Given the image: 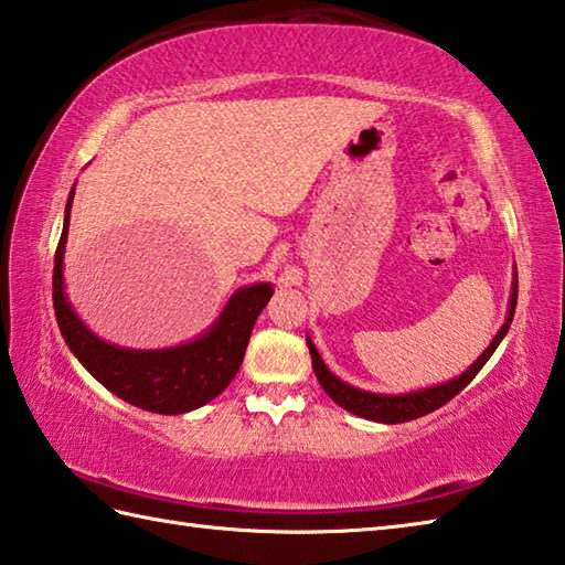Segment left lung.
Listing matches in <instances>:
<instances>
[{
	"mask_svg": "<svg viewBox=\"0 0 565 565\" xmlns=\"http://www.w3.org/2000/svg\"><path fill=\"white\" fill-rule=\"evenodd\" d=\"M514 306H518V267L512 271V291H510V303H508V316L502 328L495 332L493 342H490L483 354L476 359V362L468 366L463 374L454 376L449 381L435 383V386L427 388H417V391H407V393H371L364 388H356L352 383H347L342 379H338L328 369V364L322 362L320 352L316 350L313 340L306 334L308 350H310V359H313V371L320 381L322 391H326L330 398L338 403L340 407H344L347 413H352L356 417L364 419H374V423H383V425H398V423H407V419L423 417L431 411H437L444 403H449L456 393L463 391L468 383L473 381V376L486 366V362L493 352L498 350V344L505 338L510 330V322L514 318Z\"/></svg>",
	"mask_w": 565,
	"mask_h": 565,
	"instance_id": "left-lung-1",
	"label": "left lung"
}]
</instances>
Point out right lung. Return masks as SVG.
Masks as SVG:
<instances>
[{"label": "right lung", "instance_id": "1", "mask_svg": "<svg viewBox=\"0 0 565 565\" xmlns=\"http://www.w3.org/2000/svg\"><path fill=\"white\" fill-rule=\"evenodd\" d=\"M72 199H75V186L67 196L63 235H60L53 267L55 318L70 352L104 388L148 413L182 415L211 403L215 395L231 386L239 371L252 328L262 308L269 303L274 286L269 281H257L237 289L221 316L213 320V326L196 334L194 340L164 347V350L118 347L89 330L87 322L75 313L65 291L63 259Z\"/></svg>", "mask_w": 565, "mask_h": 565}]
</instances>
